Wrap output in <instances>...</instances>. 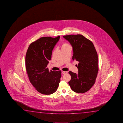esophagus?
I'll use <instances>...</instances> for the list:
<instances>
[{
  "label": "esophagus",
  "instance_id": "esophagus-1",
  "mask_svg": "<svg viewBox=\"0 0 123 123\" xmlns=\"http://www.w3.org/2000/svg\"><path fill=\"white\" fill-rule=\"evenodd\" d=\"M62 74H67L68 72H67V71H62Z\"/></svg>",
  "mask_w": 123,
  "mask_h": 123
}]
</instances>
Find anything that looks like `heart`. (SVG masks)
I'll return each instance as SVG.
<instances>
[{"label": "heart", "mask_w": 123, "mask_h": 123, "mask_svg": "<svg viewBox=\"0 0 123 123\" xmlns=\"http://www.w3.org/2000/svg\"><path fill=\"white\" fill-rule=\"evenodd\" d=\"M69 46L68 44L66 43H64L62 44V47H65V46Z\"/></svg>", "instance_id": "1"}]
</instances>
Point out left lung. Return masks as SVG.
Listing matches in <instances>:
<instances>
[{"mask_svg":"<svg viewBox=\"0 0 123 123\" xmlns=\"http://www.w3.org/2000/svg\"><path fill=\"white\" fill-rule=\"evenodd\" d=\"M63 37L72 46L73 60L79 62L77 65L78 73L68 72L71 76L69 85L75 92L84 93L91 88L96 81L98 70L97 53L93 43L81 34Z\"/></svg>","mask_w":123,"mask_h":123,"instance_id":"left-lung-1","label":"left lung"}]
</instances>
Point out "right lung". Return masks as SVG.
I'll return each instance as SVG.
<instances>
[{
  "instance_id": "obj_1",
  "label": "right lung",
  "mask_w": 123,
  "mask_h": 123,
  "mask_svg": "<svg viewBox=\"0 0 123 123\" xmlns=\"http://www.w3.org/2000/svg\"><path fill=\"white\" fill-rule=\"evenodd\" d=\"M59 38L60 36L40 38L30 45L26 55V69L30 81L38 92L44 95L54 93L60 82L62 71H49L47 68Z\"/></svg>"
}]
</instances>
